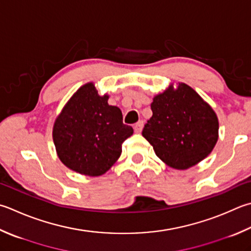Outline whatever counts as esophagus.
Masks as SVG:
<instances>
[{
  "instance_id": "34e87169",
  "label": "esophagus",
  "mask_w": 251,
  "mask_h": 251,
  "mask_svg": "<svg viewBox=\"0 0 251 251\" xmlns=\"http://www.w3.org/2000/svg\"><path fill=\"white\" fill-rule=\"evenodd\" d=\"M143 126H144V122L143 121H139L138 124H135V126H134V131H135V133H141V131H142V129H143Z\"/></svg>"
}]
</instances>
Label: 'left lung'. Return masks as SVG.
<instances>
[{
    "instance_id": "1",
    "label": "left lung",
    "mask_w": 251,
    "mask_h": 251,
    "mask_svg": "<svg viewBox=\"0 0 251 251\" xmlns=\"http://www.w3.org/2000/svg\"><path fill=\"white\" fill-rule=\"evenodd\" d=\"M151 109L153 116L142 135L169 167L188 169L213 151L219 140V119L213 108L189 85L170 84L154 96Z\"/></svg>"
}]
</instances>
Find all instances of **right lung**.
Returning <instances> with one entry per match:
<instances>
[{
    "mask_svg": "<svg viewBox=\"0 0 251 251\" xmlns=\"http://www.w3.org/2000/svg\"><path fill=\"white\" fill-rule=\"evenodd\" d=\"M100 96L95 84H84L55 118L52 138L56 154L75 173L98 177L110 169L122 152V143L133 134L124 125L122 112Z\"/></svg>",
    "mask_w": 251,
    "mask_h": 251,
    "instance_id": "obj_1",
    "label": "right lung"
}]
</instances>
